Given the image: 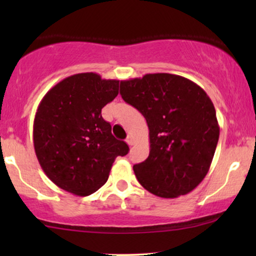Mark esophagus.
I'll list each match as a JSON object with an SVG mask.
<instances>
[{
	"label": "esophagus",
	"mask_w": 256,
	"mask_h": 256,
	"mask_svg": "<svg viewBox=\"0 0 256 256\" xmlns=\"http://www.w3.org/2000/svg\"><path fill=\"white\" fill-rule=\"evenodd\" d=\"M126 142H127L128 146H132V144H134V140H132V136H128L127 140H126Z\"/></svg>",
	"instance_id": "1"
}]
</instances>
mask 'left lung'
<instances>
[{
  "instance_id": "8db88e82",
  "label": "left lung",
  "mask_w": 256,
  "mask_h": 256,
  "mask_svg": "<svg viewBox=\"0 0 256 256\" xmlns=\"http://www.w3.org/2000/svg\"><path fill=\"white\" fill-rule=\"evenodd\" d=\"M120 94L149 128L148 158L132 168L140 184L162 198H177L197 188L219 140L216 110L205 90L184 76L149 73L122 80Z\"/></svg>"
}]
</instances>
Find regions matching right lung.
<instances>
[{"label": "right lung", "instance_id": "obj_1", "mask_svg": "<svg viewBox=\"0 0 256 256\" xmlns=\"http://www.w3.org/2000/svg\"><path fill=\"white\" fill-rule=\"evenodd\" d=\"M120 80L93 72L62 79L45 94L34 121V146L45 174L58 188L80 197L106 183L127 143L112 135L101 110L118 94Z\"/></svg>", "mask_w": 256, "mask_h": 256}]
</instances>
